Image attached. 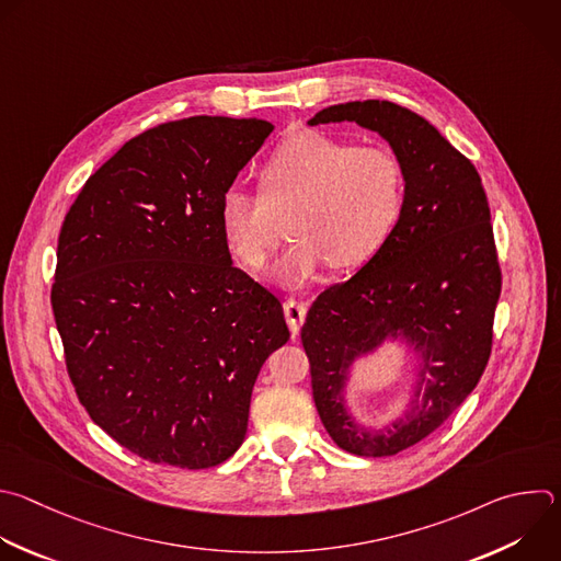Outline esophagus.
<instances>
[{
	"instance_id": "1",
	"label": "esophagus",
	"mask_w": 561,
	"mask_h": 561,
	"mask_svg": "<svg viewBox=\"0 0 561 561\" xmlns=\"http://www.w3.org/2000/svg\"><path fill=\"white\" fill-rule=\"evenodd\" d=\"M284 317L288 321V328L293 334L299 332L301 323L306 321V304L304 301H297V299H288L284 304Z\"/></svg>"
}]
</instances>
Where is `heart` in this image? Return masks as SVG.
<instances>
[{
  "instance_id": "1",
  "label": "heart",
  "mask_w": 561,
  "mask_h": 561,
  "mask_svg": "<svg viewBox=\"0 0 561 561\" xmlns=\"http://www.w3.org/2000/svg\"><path fill=\"white\" fill-rule=\"evenodd\" d=\"M260 196L238 186L220 201V227L236 257L262 268L290 225L295 242L273 273L304 286L323 266L354 271L392 238L408 194L405 167L386 145H354L328 134H299L260 169Z\"/></svg>"
}]
</instances>
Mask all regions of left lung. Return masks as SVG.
I'll return each mask as SVG.
<instances>
[{
	"label": "left lung",
	"instance_id": "left-lung-1",
	"mask_svg": "<svg viewBox=\"0 0 561 561\" xmlns=\"http://www.w3.org/2000/svg\"><path fill=\"white\" fill-rule=\"evenodd\" d=\"M356 123L386 138L408 194L386 247L308 310L301 343L312 399L330 438L365 458L394 456L436 432L486 367L502 273L489 201L471 164L430 121L390 101H350L308 125ZM401 337L417 354L415 397L383 431L355 423L344 386L356 357Z\"/></svg>",
	"mask_w": 561,
	"mask_h": 561
}]
</instances>
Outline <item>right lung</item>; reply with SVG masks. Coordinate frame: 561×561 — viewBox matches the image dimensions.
I'll use <instances>...</instances> for the list:
<instances>
[{
	"label": "right lung",
	"mask_w": 561,
	"mask_h": 561,
	"mask_svg": "<svg viewBox=\"0 0 561 561\" xmlns=\"http://www.w3.org/2000/svg\"><path fill=\"white\" fill-rule=\"evenodd\" d=\"M273 125L192 116L127 140L83 184L53 312L90 419L131 454L209 469L244 443L264 360L290 332L233 266L220 201Z\"/></svg>",
	"instance_id": "add662e5"
}]
</instances>
